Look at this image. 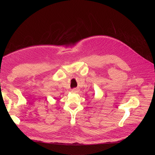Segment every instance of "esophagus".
Returning a JSON list of instances; mask_svg holds the SVG:
<instances>
[{
	"mask_svg": "<svg viewBox=\"0 0 155 155\" xmlns=\"http://www.w3.org/2000/svg\"><path fill=\"white\" fill-rule=\"evenodd\" d=\"M77 91V88H73L71 90L72 92H76Z\"/></svg>",
	"mask_w": 155,
	"mask_h": 155,
	"instance_id": "esophagus-1",
	"label": "esophagus"
}]
</instances>
